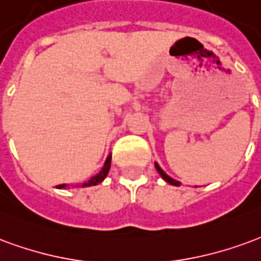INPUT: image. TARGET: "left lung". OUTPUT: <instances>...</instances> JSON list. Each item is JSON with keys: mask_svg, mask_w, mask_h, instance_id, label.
Instances as JSON below:
<instances>
[{"mask_svg": "<svg viewBox=\"0 0 261 261\" xmlns=\"http://www.w3.org/2000/svg\"><path fill=\"white\" fill-rule=\"evenodd\" d=\"M155 168H157V171H159V174L161 175V176H163V179L167 180L168 184H171V185H174V186H179V185H180V182H178V180L172 179L171 176H168V175L165 174L164 171H163V170H161V168H160V165L157 164V163H155Z\"/></svg>", "mask_w": 261, "mask_h": 261, "instance_id": "8db88e82", "label": "left lung"}]
</instances>
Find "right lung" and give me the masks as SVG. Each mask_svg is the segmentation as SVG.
Returning a JSON list of instances; mask_svg holds the SVG:
<instances>
[{
  "mask_svg": "<svg viewBox=\"0 0 261 261\" xmlns=\"http://www.w3.org/2000/svg\"><path fill=\"white\" fill-rule=\"evenodd\" d=\"M110 167H111V154H110V155L107 157V160H106V163H104V165H102L101 171H100L98 174L94 175V176H91L90 179L82 185V188H87V186H94V185H98V184H101L102 180L106 179V176H107L108 171H110ZM66 186H68L66 184H62V185H58L57 188L64 189V188H66Z\"/></svg>",
  "mask_w": 261,
  "mask_h": 261,
  "instance_id": "add662e5",
  "label": "right lung"
}]
</instances>
